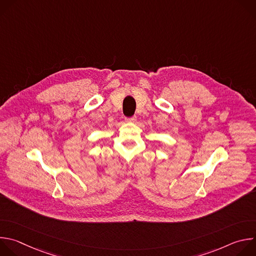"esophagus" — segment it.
I'll use <instances>...</instances> for the list:
<instances>
[{"label": "esophagus", "mask_w": 256, "mask_h": 256, "mask_svg": "<svg viewBox=\"0 0 256 256\" xmlns=\"http://www.w3.org/2000/svg\"><path fill=\"white\" fill-rule=\"evenodd\" d=\"M136 120V116H132V118H126V122H134Z\"/></svg>", "instance_id": "esophagus-1"}]
</instances>
